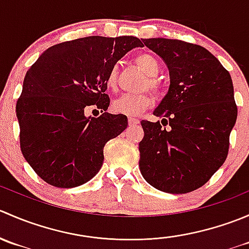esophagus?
<instances>
[{"instance_id": "1", "label": "esophagus", "mask_w": 249, "mask_h": 249, "mask_svg": "<svg viewBox=\"0 0 249 249\" xmlns=\"http://www.w3.org/2000/svg\"><path fill=\"white\" fill-rule=\"evenodd\" d=\"M137 124H140L139 118H134V117L129 118V125H130V126H132V125H137Z\"/></svg>"}]
</instances>
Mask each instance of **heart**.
<instances>
[{
	"label": "heart",
	"instance_id": "b5f03b06",
	"mask_svg": "<svg viewBox=\"0 0 249 249\" xmlns=\"http://www.w3.org/2000/svg\"><path fill=\"white\" fill-rule=\"evenodd\" d=\"M135 64L147 74V79L143 82V88H149L155 94H160L162 84L157 74L160 72V64L158 59L153 55L142 53L135 57ZM118 83V70L112 67L105 77V84L109 90H115ZM153 104V96L147 91L139 94H123L122 96L114 100L112 104V109L115 113L125 115H137L143 110L149 108Z\"/></svg>",
	"mask_w": 249,
	"mask_h": 249
}]
</instances>
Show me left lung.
Listing matches in <instances>:
<instances>
[{
  "label": "left lung",
  "mask_w": 249,
  "mask_h": 249,
  "mask_svg": "<svg viewBox=\"0 0 249 249\" xmlns=\"http://www.w3.org/2000/svg\"><path fill=\"white\" fill-rule=\"evenodd\" d=\"M143 43L164 60L171 83L153 113L161 123L141 122L140 170L152 187L185 194L207 183L227 159L237 118L232 80L201 46L166 38Z\"/></svg>",
  "instance_id": "1"
}]
</instances>
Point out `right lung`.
Listing matches in <instances>:
<instances>
[{
  "label": "right lung",
  "mask_w": 249,
  "mask_h": 249,
  "mask_svg": "<svg viewBox=\"0 0 249 249\" xmlns=\"http://www.w3.org/2000/svg\"><path fill=\"white\" fill-rule=\"evenodd\" d=\"M136 47L132 36L84 37L50 47L30 67L16 107L20 149L48 184L74 188L100 171L105 144L127 126L126 115L106 112L105 77ZM89 108L102 115L87 117Z\"/></svg>",
  "instance_id": "add662e5"
}]
</instances>
